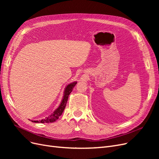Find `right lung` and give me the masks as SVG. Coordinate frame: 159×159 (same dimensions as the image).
<instances>
[{
	"label": "right lung",
	"mask_w": 159,
	"mask_h": 159,
	"mask_svg": "<svg viewBox=\"0 0 159 159\" xmlns=\"http://www.w3.org/2000/svg\"><path fill=\"white\" fill-rule=\"evenodd\" d=\"M76 84H77V81H74V82H72L66 86L64 92L63 99H62L59 107H57L50 115H49L48 117H47L44 119H42L41 121H31L34 122V123H53L56 121V120H57V119L59 118V117L61 116L62 113H63L64 110L66 106L67 102H68L69 95L70 94L72 90H73V88L75 87V85Z\"/></svg>",
	"instance_id": "add662e5"
}]
</instances>
